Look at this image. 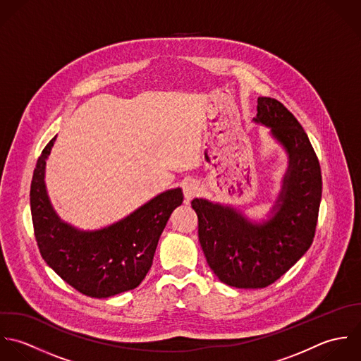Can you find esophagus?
Returning a JSON list of instances; mask_svg holds the SVG:
<instances>
[{
    "label": "esophagus",
    "mask_w": 361,
    "mask_h": 361,
    "mask_svg": "<svg viewBox=\"0 0 361 361\" xmlns=\"http://www.w3.org/2000/svg\"><path fill=\"white\" fill-rule=\"evenodd\" d=\"M183 192H184V197L187 201H191L194 197H197L200 192H201V188L198 185L197 181H188L184 184V188H183Z\"/></svg>",
    "instance_id": "obj_1"
}]
</instances>
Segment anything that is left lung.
I'll list each match as a JSON object with an SVG mask.
<instances>
[{
  "label": "left lung",
  "instance_id": "8db88e82",
  "mask_svg": "<svg viewBox=\"0 0 361 361\" xmlns=\"http://www.w3.org/2000/svg\"><path fill=\"white\" fill-rule=\"evenodd\" d=\"M257 111L254 121L271 128L288 157L272 216L255 223L204 198L191 202L207 262L231 288H267L285 275L312 244L321 204L319 161L300 123L272 97H258Z\"/></svg>",
  "mask_w": 361,
  "mask_h": 361
}]
</instances>
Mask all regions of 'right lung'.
<instances>
[{"mask_svg":"<svg viewBox=\"0 0 361 361\" xmlns=\"http://www.w3.org/2000/svg\"><path fill=\"white\" fill-rule=\"evenodd\" d=\"M54 141L43 149L30 185L35 237L43 259L63 281L89 297L107 298L140 286L169 217L183 204L181 188L159 194L104 228L78 230L59 217L46 191V160Z\"/></svg>","mask_w":361,"mask_h":361,"instance_id":"add662e5","label":"right lung"}]
</instances>
